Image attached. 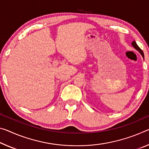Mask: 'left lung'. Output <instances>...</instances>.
Returning a JSON list of instances; mask_svg holds the SVG:
<instances>
[{
  "mask_svg": "<svg viewBox=\"0 0 149 149\" xmlns=\"http://www.w3.org/2000/svg\"><path fill=\"white\" fill-rule=\"evenodd\" d=\"M131 44H132V46H133L134 47V48H135V49H136V50H137V51L139 52L141 54V55H142L143 58H144V54H143V52L142 51V49H141L138 46V45L136 44V42H135V41H133V42H132Z\"/></svg>",
  "mask_w": 149,
  "mask_h": 149,
  "instance_id": "8db88e82",
  "label": "left lung"
}]
</instances>
